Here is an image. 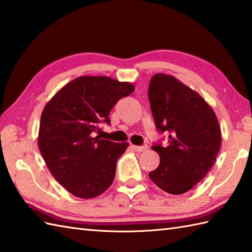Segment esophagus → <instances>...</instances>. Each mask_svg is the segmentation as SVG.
<instances>
[{
	"mask_svg": "<svg viewBox=\"0 0 252 252\" xmlns=\"http://www.w3.org/2000/svg\"><path fill=\"white\" fill-rule=\"evenodd\" d=\"M132 147H133V149H134L135 152H138V153L145 152V151H147V149H148V146H147V145H143V146H135V145H133Z\"/></svg>",
	"mask_w": 252,
	"mask_h": 252,
	"instance_id": "34e87169",
	"label": "esophagus"
}]
</instances>
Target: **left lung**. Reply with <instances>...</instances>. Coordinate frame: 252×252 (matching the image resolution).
<instances>
[{"label":"left lung","mask_w":252,"mask_h":252,"mask_svg":"<svg viewBox=\"0 0 252 252\" xmlns=\"http://www.w3.org/2000/svg\"><path fill=\"white\" fill-rule=\"evenodd\" d=\"M148 99L158 131L169 133L168 146L152 147L160 163L148 176L169 194H184L216 162L222 142L218 118L199 94L169 74L152 78Z\"/></svg>","instance_id":"8db88e82"}]
</instances>
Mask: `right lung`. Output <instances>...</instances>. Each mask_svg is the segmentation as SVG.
I'll use <instances>...</instances> for the list:
<instances>
[{
  "instance_id": "1",
  "label": "right lung",
  "mask_w": 252,
  "mask_h": 252,
  "mask_svg": "<svg viewBox=\"0 0 252 252\" xmlns=\"http://www.w3.org/2000/svg\"><path fill=\"white\" fill-rule=\"evenodd\" d=\"M135 90L130 82L104 76H82L53 96L41 115L39 148L55 180L73 196L91 199L108 189L117 160L129 143L99 140L93 133L110 123L117 101Z\"/></svg>"
}]
</instances>
